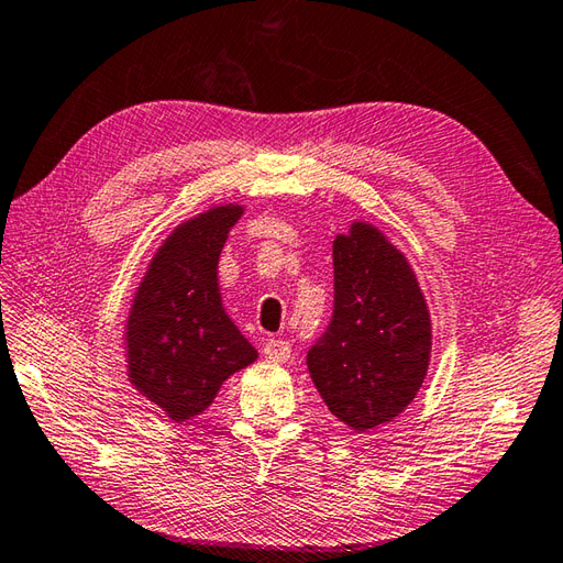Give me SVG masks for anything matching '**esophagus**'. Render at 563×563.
Here are the masks:
<instances>
[{
    "label": "esophagus",
    "mask_w": 563,
    "mask_h": 563,
    "mask_svg": "<svg viewBox=\"0 0 563 563\" xmlns=\"http://www.w3.org/2000/svg\"><path fill=\"white\" fill-rule=\"evenodd\" d=\"M290 343L283 339H268L263 343V355L268 357L273 363H288L290 361Z\"/></svg>",
    "instance_id": "1"
}]
</instances>
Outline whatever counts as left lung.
<instances>
[{"label": "left lung", "instance_id": "obj_1", "mask_svg": "<svg viewBox=\"0 0 563 563\" xmlns=\"http://www.w3.org/2000/svg\"><path fill=\"white\" fill-rule=\"evenodd\" d=\"M433 324L404 251L377 224L353 220L333 239V319L307 353L329 411L355 433L401 416L430 365Z\"/></svg>", "mask_w": 563, "mask_h": 563}]
</instances>
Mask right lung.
Instances as JSON below:
<instances>
[{"mask_svg": "<svg viewBox=\"0 0 563 563\" xmlns=\"http://www.w3.org/2000/svg\"><path fill=\"white\" fill-rule=\"evenodd\" d=\"M239 202L178 222L154 251L125 317L128 382L172 421L208 409L220 387L258 351L227 314L218 263Z\"/></svg>", "mask_w": 563, "mask_h": 563, "instance_id": "obj_1", "label": "right lung"}]
</instances>
